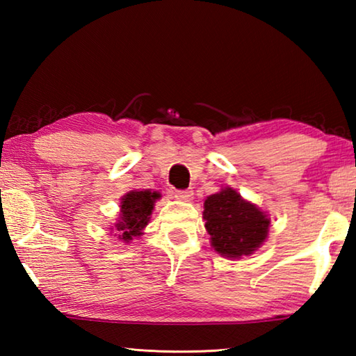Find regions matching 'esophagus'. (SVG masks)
<instances>
[{"label":"esophagus","mask_w":356,"mask_h":356,"mask_svg":"<svg viewBox=\"0 0 356 356\" xmlns=\"http://www.w3.org/2000/svg\"><path fill=\"white\" fill-rule=\"evenodd\" d=\"M174 197H176L177 201L190 202L193 200V191L191 190H176L174 191Z\"/></svg>","instance_id":"34e87169"}]
</instances>
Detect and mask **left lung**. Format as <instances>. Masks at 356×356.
I'll return each mask as SVG.
<instances>
[{
    "label": "left lung",
    "instance_id": "8db88e82",
    "mask_svg": "<svg viewBox=\"0 0 356 356\" xmlns=\"http://www.w3.org/2000/svg\"><path fill=\"white\" fill-rule=\"evenodd\" d=\"M202 218L206 220L212 248L227 259L252 254L268 237V213L243 200L231 186L207 196Z\"/></svg>",
    "mask_w": 356,
    "mask_h": 356
}]
</instances>
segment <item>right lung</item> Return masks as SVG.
Instances as JSON below:
<instances>
[{
  "mask_svg": "<svg viewBox=\"0 0 356 356\" xmlns=\"http://www.w3.org/2000/svg\"><path fill=\"white\" fill-rule=\"evenodd\" d=\"M160 197L159 191L150 190H131L120 197L119 216L114 227H111V231L116 232L114 236L124 243H130L135 237L143 236L144 229L150 222L155 202Z\"/></svg>",
  "mask_w": 356,
  "mask_h": 356,
  "instance_id": "1",
  "label": "right lung"
}]
</instances>
